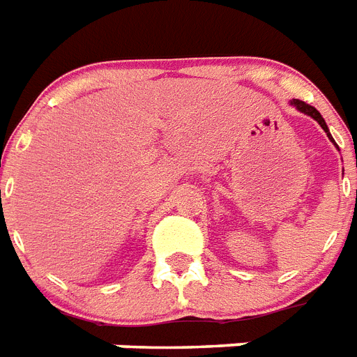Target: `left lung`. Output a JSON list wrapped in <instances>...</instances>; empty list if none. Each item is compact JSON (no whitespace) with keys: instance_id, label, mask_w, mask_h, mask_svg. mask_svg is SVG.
I'll return each instance as SVG.
<instances>
[{"instance_id":"left-lung-1","label":"left lung","mask_w":357,"mask_h":357,"mask_svg":"<svg viewBox=\"0 0 357 357\" xmlns=\"http://www.w3.org/2000/svg\"><path fill=\"white\" fill-rule=\"evenodd\" d=\"M291 107H295L296 110H298V112L306 114V116H310V118L315 119V121H317V123L321 125V127H323V130H324V132H326V136H328V138H330V142H332V144L335 145V147H337V144L333 142L332 134H330V130H328L326 121H324V118H323V116H321V112H319L317 108L312 107V105H307V102L301 101V99H293V101H291ZM337 149H339V147H337Z\"/></svg>"}]
</instances>
